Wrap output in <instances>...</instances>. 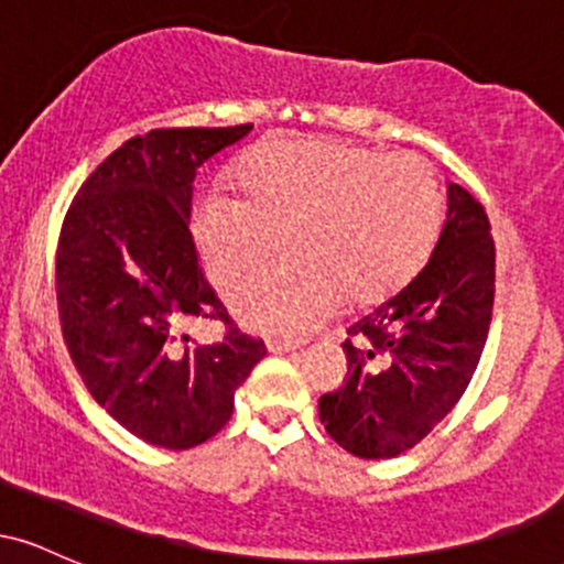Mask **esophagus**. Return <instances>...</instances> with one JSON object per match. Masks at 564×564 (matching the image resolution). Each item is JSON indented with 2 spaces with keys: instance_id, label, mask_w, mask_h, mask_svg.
Instances as JSON below:
<instances>
[{
  "instance_id": "34e87169",
  "label": "esophagus",
  "mask_w": 564,
  "mask_h": 564,
  "mask_svg": "<svg viewBox=\"0 0 564 564\" xmlns=\"http://www.w3.org/2000/svg\"><path fill=\"white\" fill-rule=\"evenodd\" d=\"M302 345H296V341H283V339H270L268 341V349L273 355H283V352H294V349H300Z\"/></svg>"
}]
</instances>
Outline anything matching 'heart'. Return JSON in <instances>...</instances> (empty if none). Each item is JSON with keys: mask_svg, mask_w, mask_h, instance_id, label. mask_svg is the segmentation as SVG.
Listing matches in <instances>:
<instances>
[{"mask_svg": "<svg viewBox=\"0 0 564 564\" xmlns=\"http://www.w3.org/2000/svg\"><path fill=\"white\" fill-rule=\"evenodd\" d=\"M243 198L209 187L193 209L206 273L225 294L289 260L236 296L254 332L304 336L345 302L390 296L416 273L437 236L440 180L416 153L334 140H264L238 166Z\"/></svg>", "mask_w": 564, "mask_h": 564, "instance_id": "1", "label": "heart"}]
</instances>
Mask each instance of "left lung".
<instances>
[{
  "label": "left lung",
  "instance_id": "obj_1",
  "mask_svg": "<svg viewBox=\"0 0 564 564\" xmlns=\"http://www.w3.org/2000/svg\"><path fill=\"white\" fill-rule=\"evenodd\" d=\"M494 291L488 215L469 191L448 183V212L430 260L347 328V381L318 400L328 435L360 458H392L422 443L480 364Z\"/></svg>",
  "mask_w": 564,
  "mask_h": 564
}]
</instances>
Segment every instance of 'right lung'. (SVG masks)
<instances>
[{
  "instance_id": "obj_1",
  "label": "right lung",
  "mask_w": 564,
  "mask_h": 564,
  "mask_svg": "<svg viewBox=\"0 0 564 564\" xmlns=\"http://www.w3.org/2000/svg\"><path fill=\"white\" fill-rule=\"evenodd\" d=\"M251 132L151 129L127 140L79 187L57 241L63 339L89 394L134 437L185 451L230 422L232 398L268 355L206 283L191 232L198 166ZM219 319L215 346L182 328Z\"/></svg>"
}]
</instances>
